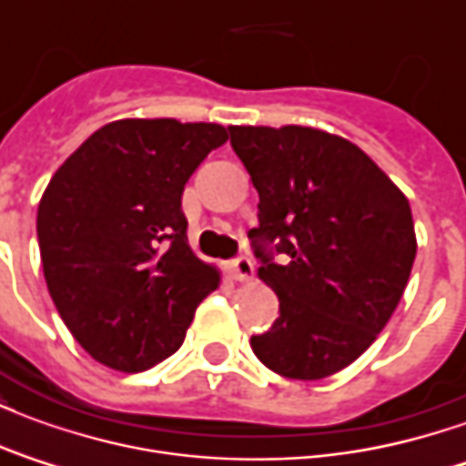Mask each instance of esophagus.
<instances>
[{
    "label": "esophagus",
    "mask_w": 466,
    "mask_h": 466,
    "mask_svg": "<svg viewBox=\"0 0 466 466\" xmlns=\"http://www.w3.org/2000/svg\"><path fill=\"white\" fill-rule=\"evenodd\" d=\"M229 272H232V277L237 279V282H247V279H252L254 277V262L247 257V254H242V257L232 259V264H229Z\"/></svg>",
    "instance_id": "34e87169"
}]
</instances>
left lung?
I'll list each match as a JSON object with an SVG mask.
<instances>
[{"instance_id": "1", "label": "left lung", "mask_w": 466, "mask_h": 466, "mask_svg": "<svg viewBox=\"0 0 466 466\" xmlns=\"http://www.w3.org/2000/svg\"><path fill=\"white\" fill-rule=\"evenodd\" d=\"M259 194L249 229L279 317L252 350L289 380L350 367L390 322L417 254L407 197L357 144L312 127H229ZM279 256V260H274Z\"/></svg>"}]
</instances>
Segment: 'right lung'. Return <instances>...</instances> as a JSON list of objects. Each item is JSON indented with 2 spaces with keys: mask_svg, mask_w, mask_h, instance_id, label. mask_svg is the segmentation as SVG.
Wrapping results in <instances>:
<instances>
[{
  "mask_svg": "<svg viewBox=\"0 0 466 466\" xmlns=\"http://www.w3.org/2000/svg\"><path fill=\"white\" fill-rule=\"evenodd\" d=\"M227 142L222 124L119 119L96 129L42 194L49 294L96 361L144 371L184 342L219 272L187 244L184 184Z\"/></svg>",
  "mask_w": 466,
  "mask_h": 466,
  "instance_id": "obj_1",
  "label": "right lung"
}]
</instances>
